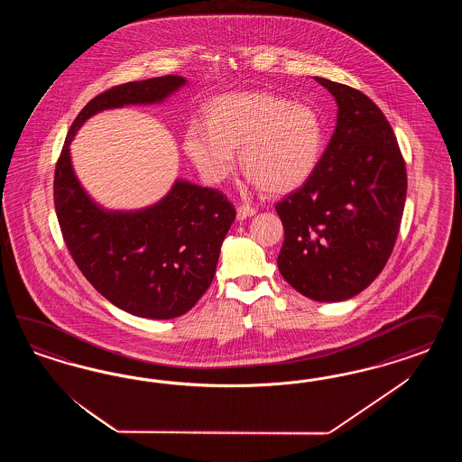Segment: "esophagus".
Here are the masks:
<instances>
[{"label":"esophagus","mask_w":462,"mask_h":462,"mask_svg":"<svg viewBox=\"0 0 462 462\" xmlns=\"http://www.w3.org/2000/svg\"><path fill=\"white\" fill-rule=\"evenodd\" d=\"M252 215H255V208H252L249 205H240L237 208V218L238 220H245Z\"/></svg>","instance_id":"esophagus-1"}]
</instances>
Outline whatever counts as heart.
<instances>
[{
  "label": "heart",
  "instance_id": "b5f03b06",
  "mask_svg": "<svg viewBox=\"0 0 462 462\" xmlns=\"http://www.w3.org/2000/svg\"><path fill=\"white\" fill-rule=\"evenodd\" d=\"M325 128L319 112L264 91L234 93L207 106V126L191 125L184 152L205 181L224 182L240 166L271 195L291 193L311 178L320 162Z\"/></svg>",
  "mask_w": 462,
  "mask_h": 462
}]
</instances>
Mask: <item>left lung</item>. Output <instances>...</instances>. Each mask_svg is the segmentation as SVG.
Instances as JSON below:
<instances>
[{
	"mask_svg": "<svg viewBox=\"0 0 462 462\" xmlns=\"http://www.w3.org/2000/svg\"><path fill=\"white\" fill-rule=\"evenodd\" d=\"M337 101V125L301 188L276 205L284 226L282 278L315 301H344L378 278L392 255L406 168L390 122L359 89L315 78Z\"/></svg>",
	"mask_w": 462,
	"mask_h": 462,
	"instance_id": "obj_1",
	"label": "left lung"
}]
</instances>
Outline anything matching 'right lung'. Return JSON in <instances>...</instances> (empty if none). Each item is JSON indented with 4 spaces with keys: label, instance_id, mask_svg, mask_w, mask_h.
Returning a JSON list of instances; mask_svg holds the SVG:
<instances>
[{
    "label": "right lung",
    "instance_id": "right-lung-1",
    "mask_svg": "<svg viewBox=\"0 0 462 462\" xmlns=\"http://www.w3.org/2000/svg\"><path fill=\"white\" fill-rule=\"evenodd\" d=\"M184 84L169 74L113 86L76 116L57 161L54 205L74 263L110 303L142 319L169 320L195 307L210 288L236 208L218 189L178 180L152 207L105 210L78 181L69 145L89 116L161 103Z\"/></svg>",
    "mask_w": 462,
    "mask_h": 462
}]
</instances>
